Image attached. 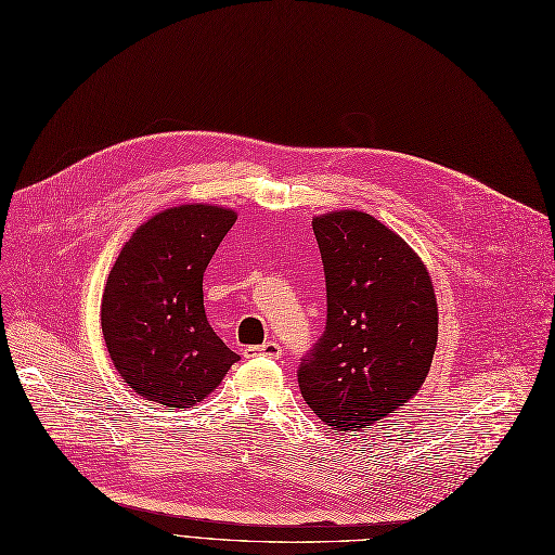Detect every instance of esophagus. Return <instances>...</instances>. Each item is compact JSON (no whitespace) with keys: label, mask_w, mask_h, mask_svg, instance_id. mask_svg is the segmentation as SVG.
Returning <instances> with one entry per match:
<instances>
[{"label":"esophagus","mask_w":555,"mask_h":555,"mask_svg":"<svg viewBox=\"0 0 555 555\" xmlns=\"http://www.w3.org/2000/svg\"><path fill=\"white\" fill-rule=\"evenodd\" d=\"M244 357L253 359V357H269V359H280L282 357V346L278 340H267L261 346H248L244 348Z\"/></svg>","instance_id":"34e87169"}]
</instances>
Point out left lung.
<instances>
[{"mask_svg": "<svg viewBox=\"0 0 555 555\" xmlns=\"http://www.w3.org/2000/svg\"><path fill=\"white\" fill-rule=\"evenodd\" d=\"M327 319L300 359L305 402L334 431H363L404 406L436 352L438 307L425 263L375 217L343 209L311 221Z\"/></svg>", "mask_w": 555, "mask_h": 555, "instance_id": "left-lung-1", "label": "left lung"}]
</instances>
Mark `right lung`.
<instances>
[{"label": "right lung", "mask_w": 555, "mask_h": 555, "mask_svg": "<svg viewBox=\"0 0 555 555\" xmlns=\"http://www.w3.org/2000/svg\"><path fill=\"white\" fill-rule=\"evenodd\" d=\"M234 221L217 205L165 209L133 232L105 282V346L124 382L151 402L190 409L240 361L203 305V273Z\"/></svg>", "instance_id": "obj_1"}]
</instances>
